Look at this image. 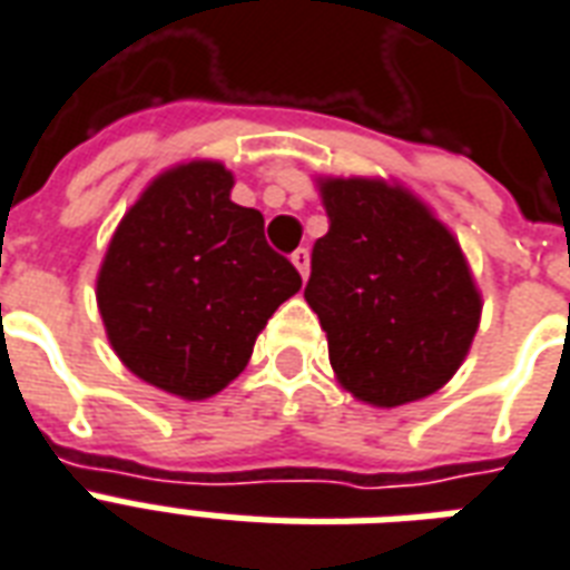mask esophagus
<instances>
[{
  "label": "esophagus",
  "instance_id": "esophagus-1",
  "mask_svg": "<svg viewBox=\"0 0 570 570\" xmlns=\"http://www.w3.org/2000/svg\"><path fill=\"white\" fill-rule=\"evenodd\" d=\"M291 262H294V267L299 271V276L306 279V276H308V249H306V246L294 249V253H291Z\"/></svg>",
  "mask_w": 570,
  "mask_h": 570
}]
</instances>
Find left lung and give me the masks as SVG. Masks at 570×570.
<instances>
[{"instance_id":"left-lung-1","label":"left lung","mask_w":570,"mask_h":570,"mask_svg":"<svg viewBox=\"0 0 570 570\" xmlns=\"http://www.w3.org/2000/svg\"><path fill=\"white\" fill-rule=\"evenodd\" d=\"M330 232L312 246L306 303L345 390L377 407L425 399L464 363L482 299L461 246L381 180H326Z\"/></svg>"}]
</instances>
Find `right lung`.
<instances>
[{
	"label": "right lung",
	"instance_id": "add662e5",
	"mask_svg": "<svg viewBox=\"0 0 570 570\" xmlns=\"http://www.w3.org/2000/svg\"><path fill=\"white\" fill-rule=\"evenodd\" d=\"M232 184L219 163L160 175L121 219L97 276L121 363L189 401L244 372L255 335L303 285L267 244L264 216L228 198Z\"/></svg>",
	"mask_w": 570,
	"mask_h": 570
}]
</instances>
